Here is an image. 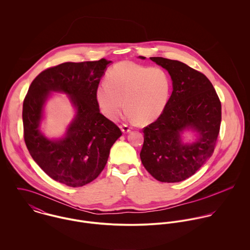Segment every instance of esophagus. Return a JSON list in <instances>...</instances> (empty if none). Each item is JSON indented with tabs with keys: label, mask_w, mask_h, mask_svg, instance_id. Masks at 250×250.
I'll use <instances>...</instances> for the list:
<instances>
[{
	"label": "esophagus",
	"mask_w": 250,
	"mask_h": 250,
	"mask_svg": "<svg viewBox=\"0 0 250 250\" xmlns=\"http://www.w3.org/2000/svg\"><path fill=\"white\" fill-rule=\"evenodd\" d=\"M120 128H121V131H122L124 134H127V133H129V132L131 131V127L128 126V125H126V124L121 125Z\"/></svg>",
	"instance_id": "1"
}]
</instances>
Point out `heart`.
Returning a JSON list of instances; mask_svg holds the SVG:
<instances>
[{
  "instance_id": "1",
  "label": "heart",
  "mask_w": 250,
  "mask_h": 250,
  "mask_svg": "<svg viewBox=\"0 0 250 250\" xmlns=\"http://www.w3.org/2000/svg\"><path fill=\"white\" fill-rule=\"evenodd\" d=\"M106 81L97 85L95 98L110 120L120 115L125 103L129 121L150 123L161 115L168 101L170 81L159 66L121 62L107 70Z\"/></svg>"
}]
</instances>
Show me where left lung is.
Wrapping results in <instances>:
<instances>
[{
	"instance_id": "left-lung-1",
	"label": "left lung",
	"mask_w": 250,
	"mask_h": 250,
	"mask_svg": "<svg viewBox=\"0 0 250 250\" xmlns=\"http://www.w3.org/2000/svg\"><path fill=\"white\" fill-rule=\"evenodd\" d=\"M150 60L169 73L173 90L159 118L143 129L140 156L156 180L181 182L192 176L213 155L221 104L212 83L201 72L178 61L161 57ZM188 129L198 134L193 143L182 142L181 135Z\"/></svg>"
}]
</instances>
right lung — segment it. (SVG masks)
I'll return each mask as SVG.
<instances>
[{
    "label": "right lung",
    "instance_id": "1",
    "mask_svg": "<svg viewBox=\"0 0 250 250\" xmlns=\"http://www.w3.org/2000/svg\"><path fill=\"white\" fill-rule=\"evenodd\" d=\"M111 62H64L41 72L31 83L23 103L24 140L40 168L68 187H83L104 169L120 129L102 113L95 89ZM51 92L69 95L76 109L64 137L50 140L40 131L43 107Z\"/></svg>",
    "mask_w": 250,
    "mask_h": 250
}]
</instances>
